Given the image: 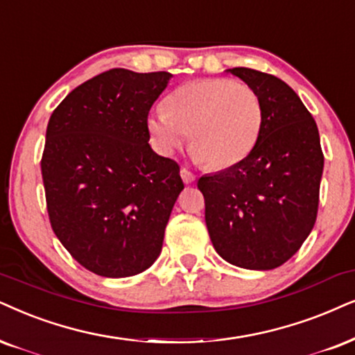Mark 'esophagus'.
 Returning a JSON list of instances; mask_svg holds the SVG:
<instances>
[{
    "label": "esophagus",
    "mask_w": 355,
    "mask_h": 355,
    "mask_svg": "<svg viewBox=\"0 0 355 355\" xmlns=\"http://www.w3.org/2000/svg\"><path fill=\"white\" fill-rule=\"evenodd\" d=\"M180 177H182L183 183H187V185H188V183L195 182V175H193L188 168H182L180 170Z\"/></svg>",
    "instance_id": "34e87169"
}]
</instances>
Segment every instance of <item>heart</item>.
I'll return each instance as SVG.
<instances>
[{"instance_id":"obj_1","label":"heart","mask_w":355,"mask_h":355,"mask_svg":"<svg viewBox=\"0 0 355 355\" xmlns=\"http://www.w3.org/2000/svg\"><path fill=\"white\" fill-rule=\"evenodd\" d=\"M263 124L262 103L249 85L227 78L193 80L167 98V107L147 114L157 150L172 155L190 131L193 157L211 168L244 160L257 144Z\"/></svg>"}]
</instances>
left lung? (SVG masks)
<instances>
[{"label":"left lung","instance_id":"left-lung-1","mask_svg":"<svg viewBox=\"0 0 355 355\" xmlns=\"http://www.w3.org/2000/svg\"><path fill=\"white\" fill-rule=\"evenodd\" d=\"M226 71L255 89L263 124L244 160L198 180L205 221L226 262L272 270L302 248L315 226L324 167L320 132L300 96L280 78L244 67Z\"/></svg>","mask_w":355,"mask_h":355}]
</instances>
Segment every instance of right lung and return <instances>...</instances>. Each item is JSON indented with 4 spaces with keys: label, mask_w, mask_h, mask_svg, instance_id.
Here are the masks:
<instances>
[{
    "label": "right lung",
    "mask_w": 355,
    "mask_h": 355,
    "mask_svg": "<svg viewBox=\"0 0 355 355\" xmlns=\"http://www.w3.org/2000/svg\"><path fill=\"white\" fill-rule=\"evenodd\" d=\"M172 77L107 70L49 119L40 168L52 230L96 275H136L162 250L183 182L178 164L149 146L147 114Z\"/></svg>",
    "instance_id": "add662e5"
}]
</instances>
